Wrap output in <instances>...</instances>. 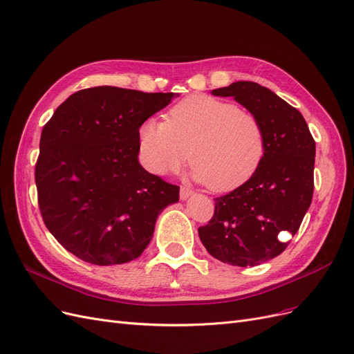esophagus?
Here are the masks:
<instances>
[{
	"label": "esophagus",
	"instance_id": "obj_1",
	"mask_svg": "<svg viewBox=\"0 0 354 354\" xmlns=\"http://www.w3.org/2000/svg\"><path fill=\"white\" fill-rule=\"evenodd\" d=\"M192 191L189 189V188H187V187H180V191H179V197H180V200L182 201H185V200H188L191 196H192Z\"/></svg>",
	"mask_w": 354,
	"mask_h": 354
}]
</instances>
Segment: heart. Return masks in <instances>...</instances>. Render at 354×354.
<instances>
[{"instance_id":"heart-1","label":"heart","mask_w":354,"mask_h":354,"mask_svg":"<svg viewBox=\"0 0 354 354\" xmlns=\"http://www.w3.org/2000/svg\"><path fill=\"white\" fill-rule=\"evenodd\" d=\"M140 154L151 174L163 176L194 162L191 176L212 189L238 188L257 170L265 132L252 113L210 95H191L167 113L147 119L138 131Z\"/></svg>"}]
</instances>
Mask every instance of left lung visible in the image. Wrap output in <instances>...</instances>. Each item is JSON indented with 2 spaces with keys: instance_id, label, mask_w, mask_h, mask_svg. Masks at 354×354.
Returning <instances> with one entry per match:
<instances>
[{
  "instance_id": "8db88e82",
  "label": "left lung",
  "mask_w": 354,
  "mask_h": 354,
  "mask_svg": "<svg viewBox=\"0 0 354 354\" xmlns=\"http://www.w3.org/2000/svg\"><path fill=\"white\" fill-rule=\"evenodd\" d=\"M234 100L263 127L265 154L241 187L214 198L212 221L198 227L207 252L232 266H257L279 256L295 235L313 196L316 145L301 113L269 88L238 81L213 89Z\"/></svg>"
}]
</instances>
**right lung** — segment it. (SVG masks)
<instances>
[{
	"label": "right lung",
	"mask_w": 354,
	"mask_h": 354,
	"mask_svg": "<svg viewBox=\"0 0 354 354\" xmlns=\"http://www.w3.org/2000/svg\"><path fill=\"white\" fill-rule=\"evenodd\" d=\"M178 94L116 86L77 91L45 124L35 167L45 226L67 252L98 266L140 257L179 187L140 165L138 131Z\"/></svg>",
	"instance_id": "obj_1"
}]
</instances>
